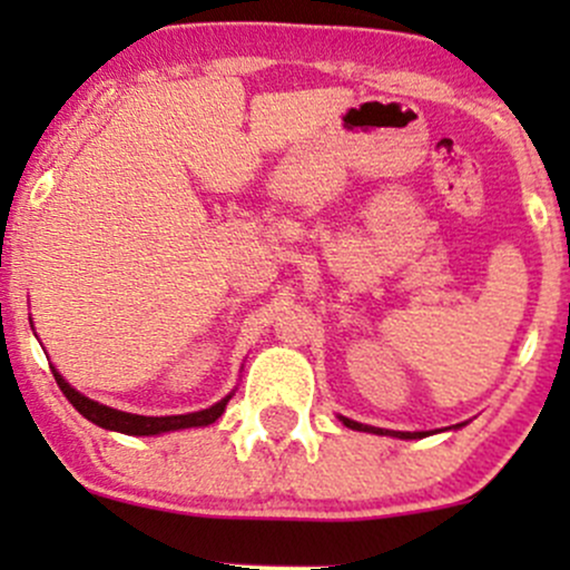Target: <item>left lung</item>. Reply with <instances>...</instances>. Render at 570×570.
Returning a JSON list of instances; mask_svg holds the SVG:
<instances>
[{
  "mask_svg": "<svg viewBox=\"0 0 570 570\" xmlns=\"http://www.w3.org/2000/svg\"><path fill=\"white\" fill-rule=\"evenodd\" d=\"M340 421H343V426H348V429H353V431H370V434L399 436V440H421V436H426V431H389V429L364 426V423H356V421H351V417H343V415H340ZM455 429H458V426H455Z\"/></svg>",
  "mask_w": 570,
  "mask_h": 570,
  "instance_id": "obj_1",
  "label": "left lung"
}]
</instances>
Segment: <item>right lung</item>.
Listing matches in <instances>:
<instances>
[{
	"mask_svg": "<svg viewBox=\"0 0 570 570\" xmlns=\"http://www.w3.org/2000/svg\"><path fill=\"white\" fill-rule=\"evenodd\" d=\"M53 377H56L58 389L63 391V396H67L69 402L75 404V410L80 412V415L88 417L90 423H96V426L109 429V431H120V434H130V436H153V434H166V431L208 426V423H214L222 412H225L227 402H230V396H233L230 394V396L219 399V402L212 404L208 410L187 412V415H160V417L134 415V412L112 410V407H107V404H98V402H94V399L82 396L80 391L71 389V385L63 381L56 370H53Z\"/></svg>",
	"mask_w": 570,
	"mask_h": 570,
	"instance_id": "right-lung-1",
	"label": "right lung"
}]
</instances>
